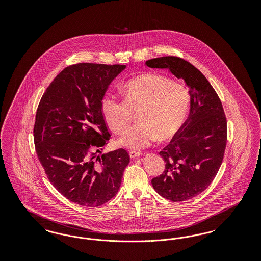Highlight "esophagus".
<instances>
[{
  "label": "esophagus",
  "instance_id": "esophagus-1",
  "mask_svg": "<svg viewBox=\"0 0 261 261\" xmlns=\"http://www.w3.org/2000/svg\"><path fill=\"white\" fill-rule=\"evenodd\" d=\"M129 154H130L131 159H135L137 156H140L142 154V152L141 151H137V150H130Z\"/></svg>",
  "mask_w": 261,
  "mask_h": 261
}]
</instances>
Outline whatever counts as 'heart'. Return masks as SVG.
<instances>
[{
  "instance_id": "b5f03b06",
  "label": "heart",
  "mask_w": 261,
  "mask_h": 261,
  "mask_svg": "<svg viewBox=\"0 0 261 261\" xmlns=\"http://www.w3.org/2000/svg\"><path fill=\"white\" fill-rule=\"evenodd\" d=\"M122 93L124 99L106 94L100 100V111L107 124L118 134L130 124L133 112L139 111L140 122L119 139V144L129 149H143L159 138H172L185 122L191 106L186 85L153 72L128 80Z\"/></svg>"
}]
</instances>
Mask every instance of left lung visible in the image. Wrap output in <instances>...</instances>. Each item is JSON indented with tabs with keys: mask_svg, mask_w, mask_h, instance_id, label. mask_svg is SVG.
Listing matches in <instances>:
<instances>
[{
	"mask_svg": "<svg viewBox=\"0 0 261 261\" xmlns=\"http://www.w3.org/2000/svg\"><path fill=\"white\" fill-rule=\"evenodd\" d=\"M151 68L168 69L184 80L191 94L188 119L160 151L164 171L151 179L153 189L171 201H185L202 193L215 178L227 145V119L222 102L205 76L179 57L146 62Z\"/></svg>",
	"mask_w": 261,
	"mask_h": 261,
	"instance_id": "left-lung-1",
	"label": "left lung"
}]
</instances>
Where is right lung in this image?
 I'll list each match as a JSON object with an SVG mask.
<instances>
[{"instance_id": "add662e5", "label": "right lung", "mask_w": 261, "mask_h": 261, "mask_svg": "<svg viewBox=\"0 0 261 261\" xmlns=\"http://www.w3.org/2000/svg\"><path fill=\"white\" fill-rule=\"evenodd\" d=\"M125 67L71 64L57 75L38 106L33 136L39 162L51 185L82 206L112 199L130 162L124 149L101 153L111 133L100 100Z\"/></svg>"}]
</instances>
